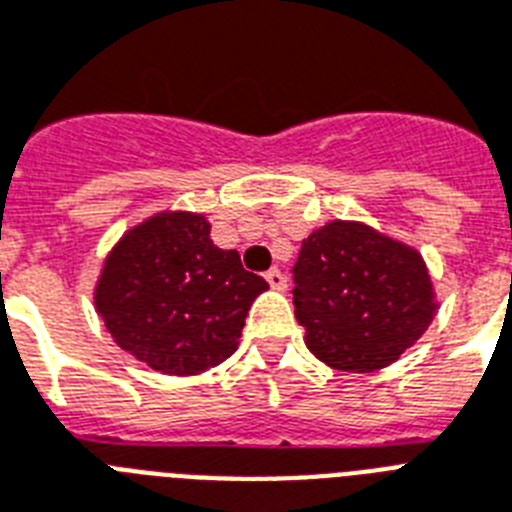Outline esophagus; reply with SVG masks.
<instances>
[{"label": "esophagus", "mask_w": 512, "mask_h": 512, "mask_svg": "<svg viewBox=\"0 0 512 512\" xmlns=\"http://www.w3.org/2000/svg\"><path fill=\"white\" fill-rule=\"evenodd\" d=\"M264 277H267L269 288H272V290H285V285H288V280H285V275H282V272H280V269H277V267L269 269V272H267V275H264Z\"/></svg>", "instance_id": "1"}]
</instances>
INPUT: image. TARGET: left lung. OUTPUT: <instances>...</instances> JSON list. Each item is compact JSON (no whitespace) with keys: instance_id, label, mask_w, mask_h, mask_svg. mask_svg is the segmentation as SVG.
Returning <instances> with one entry per match:
<instances>
[{"instance_id":"8db88e82","label":"left lung","mask_w":512,"mask_h":512,"mask_svg":"<svg viewBox=\"0 0 512 512\" xmlns=\"http://www.w3.org/2000/svg\"><path fill=\"white\" fill-rule=\"evenodd\" d=\"M296 320L314 357L372 372L402 357L439 309L423 256L362 222H327L293 267Z\"/></svg>"}]
</instances>
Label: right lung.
Instances as JSON below:
<instances>
[{
  "instance_id": "add662e5",
  "label": "right lung",
  "mask_w": 512,
  "mask_h": 512,
  "mask_svg": "<svg viewBox=\"0 0 512 512\" xmlns=\"http://www.w3.org/2000/svg\"><path fill=\"white\" fill-rule=\"evenodd\" d=\"M269 285L211 240L192 211H161L102 264L94 309L113 341L163 375H200L232 357L248 309Z\"/></svg>"
}]
</instances>
